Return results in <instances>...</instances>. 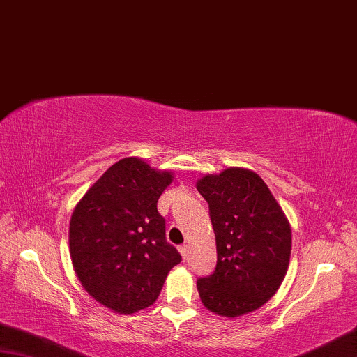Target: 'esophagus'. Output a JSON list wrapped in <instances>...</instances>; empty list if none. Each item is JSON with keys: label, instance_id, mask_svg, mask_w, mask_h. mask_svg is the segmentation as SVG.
<instances>
[{"label": "esophagus", "instance_id": "obj_1", "mask_svg": "<svg viewBox=\"0 0 357 357\" xmlns=\"http://www.w3.org/2000/svg\"><path fill=\"white\" fill-rule=\"evenodd\" d=\"M178 250H180V253H181V257H183V258L186 259V258H188V245H180Z\"/></svg>", "mask_w": 357, "mask_h": 357}]
</instances>
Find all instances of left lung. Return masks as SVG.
<instances>
[{
  "instance_id": "obj_1",
  "label": "left lung",
  "mask_w": 357,
  "mask_h": 357,
  "mask_svg": "<svg viewBox=\"0 0 357 357\" xmlns=\"http://www.w3.org/2000/svg\"><path fill=\"white\" fill-rule=\"evenodd\" d=\"M197 191L208 202L218 262L197 280L202 303L225 317L252 312L273 297L291 258V227L258 174L228 167L205 176Z\"/></svg>"
}]
</instances>
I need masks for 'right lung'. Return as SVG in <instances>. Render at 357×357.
Listing matches in <instances>:
<instances>
[{
    "label": "right lung",
    "mask_w": 357,
    "mask_h": 357,
    "mask_svg": "<svg viewBox=\"0 0 357 357\" xmlns=\"http://www.w3.org/2000/svg\"><path fill=\"white\" fill-rule=\"evenodd\" d=\"M172 181L139 158L110 166L74 208L70 253L80 283L121 314L151 306L167 272L181 261L166 241L157 202Z\"/></svg>",
    "instance_id": "obj_1"
}]
</instances>
